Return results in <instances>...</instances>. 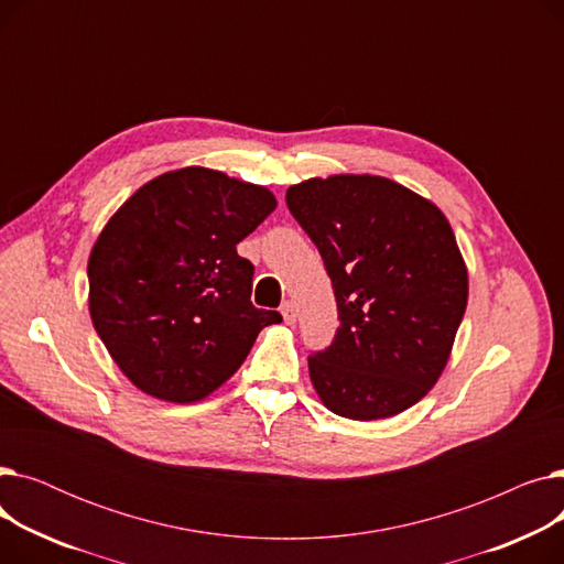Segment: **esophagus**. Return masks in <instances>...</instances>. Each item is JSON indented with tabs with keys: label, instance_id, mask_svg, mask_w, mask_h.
I'll return each instance as SVG.
<instances>
[{
	"label": "esophagus",
	"instance_id": "obj_1",
	"mask_svg": "<svg viewBox=\"0 0 564 564\" xmlns=\"http://www.w3.org/2000/svg\"><path fill=\"white\" fill-rule=\"evenodd\" d=\"M281 315H283V319H285V324H294V322H297V308H294L292 302H283Z\"/></svg>",
	"mask_w": 564,
	"mask_h": 564
}]
</instances>
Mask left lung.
<instances>
[{
  "instance_id": "1",
  "label": "left lung",
  "mask_w": 564,
  "mask_h": 564,
  "mask_svg": "<svg viewBox=\"0 0 564 564\" xmlns=\"http://www.w3.org/2000/svg\"><path fill=\"white\" fill-rule=\"evenodd\" d=\"M292 217L317 247L340 327L308 357L329 411L391 419L423 400L446 368L468 302V272L438 207L381 175L292 185Z\"/></svg>"
}]
</instances>
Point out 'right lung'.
Segmentation results:
<instances>
[{
    "label": "right lung",
    "mask_w": 564,
    "mask_h": 564,
    "mask_svg": "<svg viewBox=\"0 0 564 564\" xmlns=\"http://www.w3.org/2000/svg\"><path fill=\"white\" fill-rule=\"evenodd\" d=\"M274 207L267 187L187 166L139 187L107 221L88 256V311L139 391L198 402L281 322L251 304L253 264L237 256Z\"/></svg>",
    "instance_id": "obj_1"
}]
</instances>
